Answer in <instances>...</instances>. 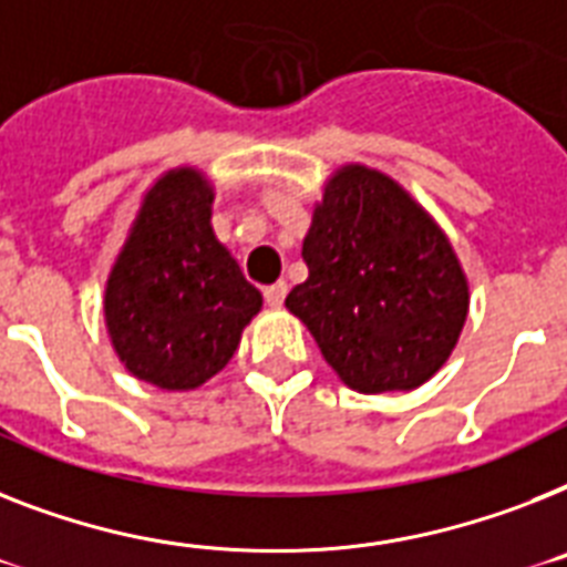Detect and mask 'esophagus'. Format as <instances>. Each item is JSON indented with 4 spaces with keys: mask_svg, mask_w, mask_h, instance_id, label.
I'll return each mask as SVG.
<instances>
[{
    "mask_svg": "<svg viewBox=\"0 0 567 567\" xmlns=\"http://www.w3.org/2000/svg\"><path fill=\"white\" fill-rule=\"evenodd\" d=\"M285 293H288V285L285 282L268 285V288H265V302H268L270 308H279L285 302Z\"/></svg>",
    "mask_w": 567,
    "mask_h": 567,
    "instance_id": "obj_1",
    "label": "esophagus"
}]
</instances>
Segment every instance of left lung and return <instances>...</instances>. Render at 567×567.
Listing matches in <instances>:
<instances>
[{"label": "left lung", "mask_w": 567, "mask_h": 567, "mask_svg": "<svg viewBox=\"0 0 567 567\" xmlns=\"http://www.w3.org/2000/svg\"><path fill=\"white\" fill-rule=\"evenodd\" d=\"M308 279L285 306L358 393L416 390L440 372L468 315L449 236L390 174L361 163L326 179L302 241Z\"/></svg>", "instance_id": "left-lung-1"}]
</instances>
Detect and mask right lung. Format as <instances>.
Masks as SVG:
<instances>
[{
    "mask_svg": "<svg viewBox=\"0 0 567 567\" xmlns=\"http://www.w3.org/2000/svg\"><path fill=\"white\" fill-rule=\"evenodd\" d=\"M212 204L215 186L195 165L159 174L104 282L113 352L133 379L168 393L218 375L261 311L259 288L212 229Z\"/></svg>",
    "mask_w": 567,
    "mask_h": 567,
    "instance_id": "add662e5",
    "label": "right lung"
}]
</instances>
